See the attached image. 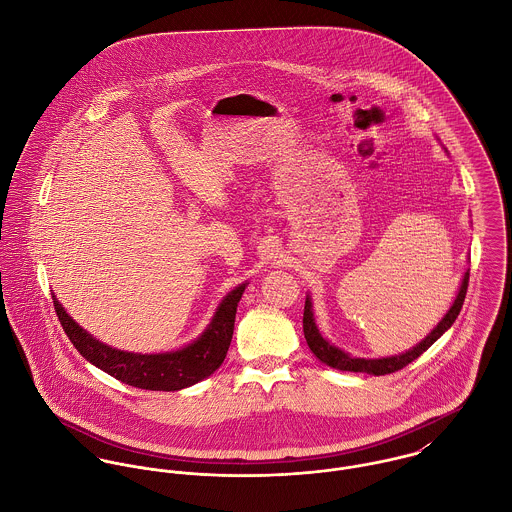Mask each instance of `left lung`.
Segmentation results:
<instances>
[{
    "label": "left lung",
    "instance_id": "obj_1",
    "mask_svg": "<svg viewBox=\"0 0 512 512\" xmlns=\"http://www.w3.org/2000/svg\"><path fill=\"white\" fill-rule=\"evenodd\" d=\"M467 286H469V272H465L461 290L457 293V297H455L451 309L447 311V315L439 321L438 327L420 345H416L412 351H408L404 355H396V357H388V359H376V361L374 359H355V357L343 353L341 349L329 345L319 335V329L315 327L313 313H311V299L309 297H307L305 309H303V335H305V341H307L309 349L313 351V355L327 366H333V368H339V370H351V372H368V374H376V376L390 374V372H396V370L410 365L420 355H424L438 341L439 337L455 323V319H457V315H459V311L463 307V301H465Z\"/></svg>",
    "mask_w": 512,
    "mask_h": 512
}]
</instances>
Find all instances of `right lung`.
I'll return each instance as SVG.
<instances>
[{
	"mask_svg": "<svg viewBox=\"0 0 512 512\" xmlns=\"http://www.w3.org/2000/svg\"><path fill=\"white\" fill-rule=\"evenodd\" d=\"M246 284L228 293L209 329L189 347L163 355H134L112 349L80 329L55 299L57 317L74 349L110 376L144 390H181L211 376L224 361L234 333L236 307Z\"/></svg>",
	"mask_w": 512,
	"mask_h": 512,
	"instance_id": "1",
	"label": "right lung"
}]
</instances>
